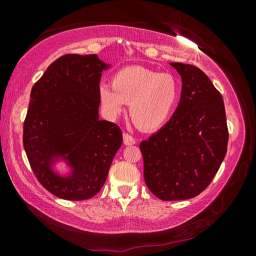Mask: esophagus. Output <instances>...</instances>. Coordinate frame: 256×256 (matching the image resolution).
I'll list each match as a JSON object with an SVG mask.
<instances>
[{"label": "esophagus", "instance_id": "1", "mask_svg": "<svg viewBox=\"0 0 256 256\" xmlns=\"http://www.w3.org/2000/svg\"><path fill=\"white\" fill-rule=\"evenodd\" d=\"M124 143L126 146H132L136 143V140L132 135H129L128 132H124Z\"/></svg>", "mask_w": 256, "mask_h": 256}]
</instances>
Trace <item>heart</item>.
Returning a JSON list of instances; mask_svg holds the SVG:
<instances>
[{
	"instance_id": "b5f03b06",
	"label": "heart",
	"mask_w": 256,
	"mask_h": 256,
	"mask_svg": "<svg viewBox=\"0 0 256 256\" xmlns=\"http://www.w3.org/2000/svg\"><path fill=\"white\" fill-rule=\"evenodd\" d=\"M180 96V84L171 73L142 66L118 71L110 84H101L98 96L104 113L116 118L129 104V116L143 132L158 130L166 124Z\"/></svg>"
}]
</instances>
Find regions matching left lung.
<instances>
[{
    "label": "left lung",
    "mask_w": 256,
    "mask_h": 256,
    "mask_svg": "<svg viewBox=\"0 0 256 256\" xmlns=\"http://www.w3.org/2000/svg\"><path fill=\"white\" fill-rule=\"evenodd\" d=\"M182 76L178 107L169 122L140 144L149 190L162 200H184L205 190L227 152L225 106L208 76L170 62Z\"/></svg>",
    "instance_id": "left-lung-1"
}]
</instances>
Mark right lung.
<instances>
[{
  "mask_svg": "<svg viewBox=\"0 0 256 256\" xmlns=\"http://www.w3.org/2000/svg\"><path fill=\"white\" fill-rule=\"evenodd\" d=\"M96 54H65L34 84L23 127V146L38 182L56 197L85 200L104 186L122 132L99 120L98 90L104 70ZM64 160L70 172L54 169Z\"/></svg>",
  "mask_w": 256,
  "mask_h": 256,
  "instance_id": "right-lung-1",
  "label": "right lung"
}]
</instances>
